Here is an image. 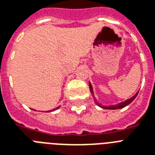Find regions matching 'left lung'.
<instances>
[{"label":"left lung","instance_id":"left-lung-1","mask_svg":"<svg viewBox=\"0 0 155 155\" xmlns=\"http://www.w3.org/2000/svg\"><path fill=\"white\" fill-rule=\"evenodd\" d=\"M89 86H90V92H91V94H92L93 95V97H94V100L95 103L97 104V106H100L101 108L102 109H106V110H117V109H122L123 108V107H125V106H128L129 104H130L132 101L135 99V97H137V95H138V91L137 93H136L134 95L133 97H130V98L127 99V100H126L125 101H122V102H120V103L117 104V105H112V106H103V105H101V104H100L98 102V101H97V99L95 98L94 95V90H93V87H92V85H91V83L90 82H89Z\"/></svg>","mask_w":155,"mask_h":155}]
</instances>
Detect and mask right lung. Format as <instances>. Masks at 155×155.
I'll return each instance as SVG.
<instances>
[{
  "mask_svg": "<svg viewBox=\"0 0 155 155\" xmlns=\"http://www.w3.org/2000/svg\"><path fill=\"white\" fill-rule=\"evenodd\" d=\"M59 108H60V106H58V107H57V108L54 109V110H49V111H48V112H50V111H54V110H58V109H59Z\"/></svg>",
  "mask_w": 155,
  "mask_h": 155,
  "instance_id": "1",
  "label": "right lung"
}]
</instances>
